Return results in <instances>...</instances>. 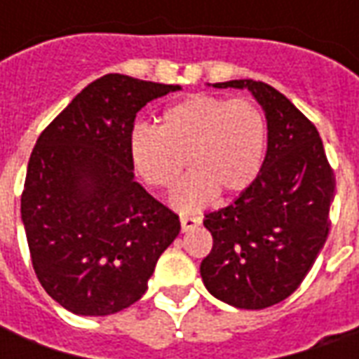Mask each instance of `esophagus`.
<instances>
[{"label": "esophagus", "instance_id": "34e87169", "mask_svg": "<svg viewBox=\"0 0 359 359\" xmlns=\"http://www.w3.org/2000/svg\"><path fill=\"white\" fill-rule=\"evenodd\" d=\"M200 223H202V219L200 217H180V226H182V231H184V233L196 229Z\"/></svg>", "mask_w": 359, "mask_h": 359}]
</instances>
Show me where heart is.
Listing matches in <instances>:
<instances>
[{"label":"heart","instance_id":"heart-1","mask_svg":"<svg viewBox=\"0 0 359 359\" xmlns=\"http://www.w3.org/2000/svg\"><path fill=\"white\" fill-rule=\"evenodd\" d=\"M267 148V121L246 97L192 94L172 103L159 128L134 126L130 157L149 187L171 190L188 165L192 175L172 198L182 211L202 208L215 194L246 192L262 172Z\"/></svg>","mask_w":359,"mask_h":359}]
</instances>
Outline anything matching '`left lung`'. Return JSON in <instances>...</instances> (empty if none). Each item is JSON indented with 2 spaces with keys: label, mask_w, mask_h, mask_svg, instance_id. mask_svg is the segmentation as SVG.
I'll return each instance as SVG.
<instances>
[{
  "label": "left lung",
  "mask_w": 359,
  "mask_h": 359,
  "mask_svg": "<svg viewBox=\"0 0 359 359\" xmlns=\"http://www.w3.org/2000/svg\"><path fill=\"white\" fill-rule=\"evenodd\" d=\"M213 86L252 92L267 118V154L256 182L203 219L213 248L200 275L217 300L264 309L288 298L316 264L331 225L334 175L317 128L286 95L250 79Z\"/></svg>",
  "instance_id": "8db88e82"
}]
</instances>
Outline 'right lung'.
<instances>
[{"mask_svg":"<svg viewBox=\"0 0 359 359\" xmlns=\"http://www.w3.org/2000/svg\"><path fill=\"white\" fill-rule=\"evenodd\" d=\"M180 86L126 74L97 79L40 134L20 217L36 277L76 316H111L148 290L180 221L134 180L136 113Z\"/></svg>","mask_w":359,"mask_h":359,"instance_id":"obj_1","label":"right lung"}]
</instances>
